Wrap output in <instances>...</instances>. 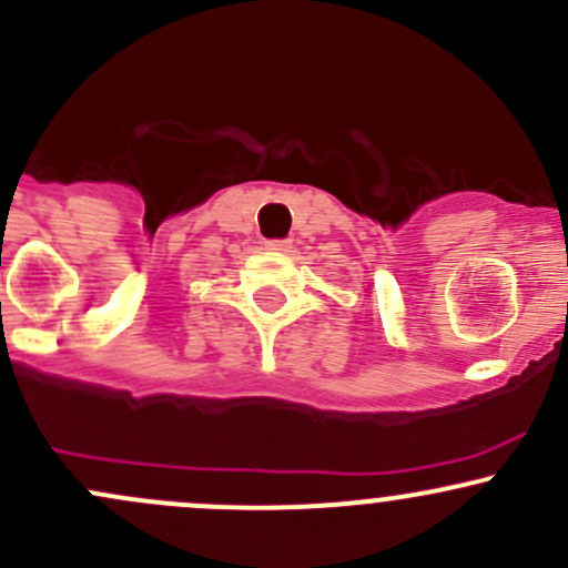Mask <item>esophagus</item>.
Instances as JSON below:
<instances>
[{
  "mask_svg": "<svg viewBox=\"0 0 568 568\" xmlns=\"http://www.w3.org/2000/svg\"><path fill=\"white\" fill-rule=\"evenodd\" d=\"M285 247H288L285 242H268V250H285Z\"/></svg>",
  "mask_w": 568,
  "mask_h": 568,
  "instance_id": "34e87169",
  "label": "esophagus"
}]
</instances>
